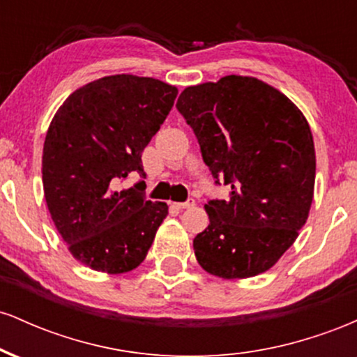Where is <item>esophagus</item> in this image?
I'll return each instance as SVG.
<instances>
[{
    "mask_svg": "<svg viewBox=\"0 0 357 357\" xmlns=\"http://www.w3.org/2000/svg\"><path fill=\"white\" fill-rule=\"evenodd\" d=\"M195 203H196L195 198H188L184 203H176V206L181 208V210H183V208H192V206H195Z\"/></svg>",
    "mask_w": 357,
    "mask_h": 357,
    "instance_id": "34e87169",
    "label": "esophagus"
}]
</instances>
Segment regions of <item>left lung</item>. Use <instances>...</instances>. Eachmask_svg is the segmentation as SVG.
Segmentation results:
<instances>
[{
  "label": "left lung",
  "instance_id": "obj_1",
  "mask_svg": "<svg viewBox=\"0 0 357 357\" xmlns=\"http://www.w3.org/2000/svg\"><path fill=\"white\" fill-rule=\"evenodd\" d=\"M176 109L216 186L231 188L227 199L204 204L210 225L192 240L196 260L221 278L267 272L292 247L312 203L315 153L305 117L277 89L240 75L184 89Z\"/></svg>",
  "mask_w": 357,
  "mask_h": 357
}]
</instances>
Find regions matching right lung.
<instances>
[{
  "mask_svg": "<svg viewBox=\"0 0 357 357\" xmlns=\"http://www.w3.org/2000/svg\"><path fill=\"white\" fill-rule=\"evenodd\" d=\"M178 89L151 77H104L75 90L48 127L43 190L53 223L87 267L136 268L153 245L167 204L147 202L142 151L173 109Z\"/></svg>",
  "mask_w": 357,
  "mask_h": 357,
  "instance_id": "right-lung-1",
  "label": "right lung"
}]
</instances>
